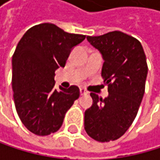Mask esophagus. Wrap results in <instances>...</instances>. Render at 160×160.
I'll return each instance as SVG.
<instances>
[{"mask_svg":"<svg viewBox=\"0 0 160 160\" xmlns=\"http://www.w3.org/2000/svg\"><path fill=\"white\" fill-rule=\"evenodd\" d=\"M79 92H81V95H86V94H88V91L86 89H84V88H81V89H79Z\"/></svg>","mask_w":160,"mask_h":160,"instance_id":"esophagus-1","label":"esophagus"}]
</instances>
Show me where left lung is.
<instances>
[{"label": "left lung", "mask_w": 160, "mask_h": 160, "mask_svg": "<svg viewBox=\"0 0 160 160\" xmlns=\"http://www.w3.org/2000/svg\"><path fill=\"white\" fill-rule=\"evenodd\" d=\"M87 40L104 60L102 78L108 96L90 93L93 103L85 110L84 130L94 140L109 142L120 138L136 117L145 92L146 56L136 38L118 30Z\"/></svg>", "instance_id": "left-lung-1"}]
</instances>
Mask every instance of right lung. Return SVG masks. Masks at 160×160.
<instances>
[{
  "label": "right lung",
  "mask_w": 160,
  "mask_h": 160,
  "mask_svg": "<svg viewBox=\"0 0 160 160\" xmlns=\"http://www.w3.org/2000/svg\"><path fill=\"white\" fill-rule=\"evenodd\" d=\"M84 39L85 35L44 23L30 28L18 43L12 57L13 99L20 120L32 133L58 132L79 97L76 85L58 91L54 72L65 66L72 49Z\"/></svg>",
  "instance_id": "1"
}]
</instances>
